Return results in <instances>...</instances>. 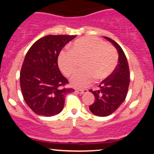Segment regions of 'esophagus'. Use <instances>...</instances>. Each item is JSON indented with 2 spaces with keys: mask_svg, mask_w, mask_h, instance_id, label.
<instances>
[{
  "mask_svg": "<svg viewBox=\"0 0 154 154\" xmlns=\"http://www.w3.org/2000/svg\"><path fill=\"white\" fill-rule=\"evenodd\" d=\"M76 92L78 93L79 94H84V93H88V90L85 89V90H82V89H79V90H76Z\"/></svg>",
  "mask_w": 154,
  "mask_h": 154,
  "instance_id": "34e87169",
  "label": "esophagus"
}]
</instances>
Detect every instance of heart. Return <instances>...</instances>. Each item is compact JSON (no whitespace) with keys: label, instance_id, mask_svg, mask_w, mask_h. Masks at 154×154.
I'll list each match as a JSON object with an SVG mask.
<instances>
[{"label":"heart","instance_id":"obj_1","mask_svg":"<svg viewBox=\"0 0 154 154\" xmlns=\"http://www.w3.org/2000/svg\"><path fill=\"white\" fill-rule=\"evenodd\" d=\"M82 61L83 71L77 72L70 79L75 88H86L95 78L102 81L110 77L117 66L118 55L114 48L100 39L82 38L72 44L70 51L61 53L58 59L60 70L66 77L72 75Z\"/></svg>","mask_w":154,"mask_h":154}]
</instances>
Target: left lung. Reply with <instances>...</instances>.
Returning a JSON list of instances; mask_svg holds the SVG:
<instances>
[{"mask_svg":"<svg viewBox=\"0 0 154 154\" xmlns=\"http://www.w3.org/2000/svg\"><path fill=\"white\" fill-rule=\"evenodd\" d=\"M116 48L119 54V63L114 73L100 83L97 91L90 90L95 101L90 111L98 116H107L114 113L125 101L130 85V69L126 56L122 48L111 38L103 37Z\"/></svg>","mask_w":154,"mask_h":154,"instance_id":"obj_1","label":"left lung"}]
</instances>
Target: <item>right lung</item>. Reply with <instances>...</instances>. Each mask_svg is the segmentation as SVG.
<instances>
[{"mask_svg":"<svg viewBox=\"0 0 154 154\" xmlns=\"http://www.w3.org/2000/svg\"><path fill=\"white\" fill-rule=\"evenodd\" d=\"M75 35H47L39 39L26 53L20 72V87L24 101L38 115L59 114L65 96L75 91L62 88L68 83L58 66L61 49Z\"/></svg>","mask_w":154,"mask_h":154,"instance_id":"1","label":"right lung"}]
</instances>
